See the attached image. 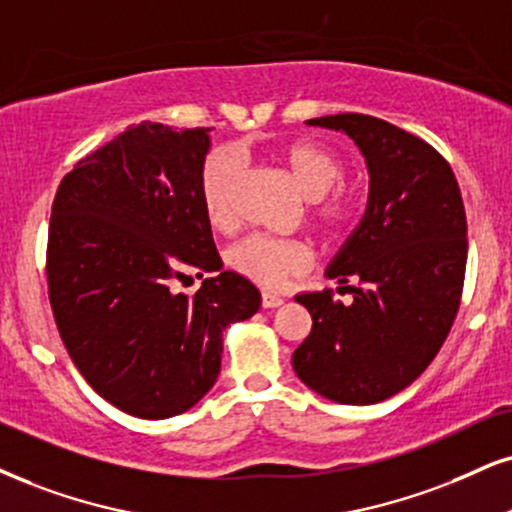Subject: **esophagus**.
Wrapping results in <instances>:
<instances>
[{"mask_svg":"<svg viewBox=\"0 0 512 512\" xmlns=\"http://www.w3.org/2000/svg\"><path fill=\"white\" fill-rule=\"evenodd\" d=\"M261 304L263 308H277L285 304V299H282L280 294H273V292H263L261 294Z\"/></svg>","mask_w":512,"mask_h":512,"instance_id":"obj_1","label":"esophagus"}]
</instances>
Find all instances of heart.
Instances as JSON below:
<instances>
[{
    "instance_id": "obj_1",
    "label": "heart",
    "mask_w": 512,
    "mask_h": 512,
    "mask_svg": "<svg viewBox=\"0 0 512 512\" xmlns=\"http://www.w3.org/2000/svg\"><path fill=\"white\" fill-rule=\"evenodd\" d=\"M277 159L308 199V223L315 232L332 239L356 223L363 197L356 187L339 182L344 178V161L332 149L311 140H296L277 151ZM239 170L237 154L227 147L213 149L201 163L199 199L206 220L218 230H230L237 220ZM227 263L256 285L277 287L306 270L308 251L296 239L251 235L227 251Z\"/></svg>"
}]
</instances>
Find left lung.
Masks as SVG:
<instances>
[{
    "label": "left lung",
    "mask_w": 512,
    "mask_h": 512,
    "mask_svg": "<svg viewBox=\"0 0 512 512\" xmlns=\"http://www.w3.org/2000/svg\"><path fill=\"white\" fill-rule=\"evenodd\" d=\"M342 130L363 151L370 197L327 277L330 289L299 294L313 318L294 351L299 380L325 399L368 406L399 394L434 361L456 320L468 261V220L456 175L432 144L365 113L311 118ZM344 289V287H339Z\"/></svg>",
    "instance_id": "obj_1"
}]
</instances>
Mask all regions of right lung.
I'll return each mask as SVG.
<instances>
[{
  "instance_id": "1",
  "label": "right lung",
  "mask_w": 512,
  "mask_h": 512,
  "mask_svg": "<svg viewBox=\"0 0 512 512\" xmlns=\"http://www.w3.org/2000/svg\"><path fill=\"white\" fill-rule=\"evenodd\" d=\"M208 128L130 125L61 180L47 242L49 304L68 356L102 399L144 420L185 413L220 372L223 330L261 294L220 270L199 199ZM189 272H211L192 297Z\"/></svg>"
}]
</instances>
